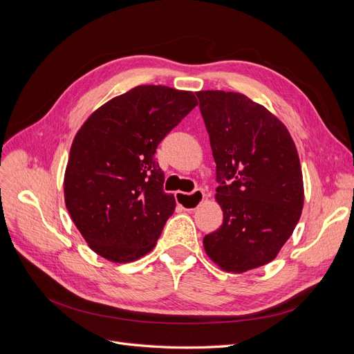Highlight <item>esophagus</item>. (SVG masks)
<instances>
[{"mask_svg": "<svg viewBox=\"0 0 354 354\" xmlns=\"http://www.w3.org/2000/svg\"><path fill=\"white\" fill-rule=\"evenodd\" d=\"M203 199H205V194H203V190H201V189L194 190L192 194H185V192H176L177 203L186 211L196 209L203 202Z\"/></svg>", "mask_w": 354, "mask_h": 354, "instance_id": "esophagus-1", "label": "esophagus"}]
</instances>
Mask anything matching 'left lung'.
<instances>
[{
  "mask_svg": "<svg viewBox=\"0 0 354 354\" xmlns=\"http://www.w3.org/2000/svg\"><path fill=\"white\" fill-rule=\"evenodd\" d=\"M217 164L223 224L203 238L221 270L243 273L276 259L301 216V164L288 128L245 94L196 93Z\"/></svg>",
  "mask_w": 354,
  "mask_h": 354,
  "instance_id": "obj_1",
  "label": "left lung"
}]
</instances>
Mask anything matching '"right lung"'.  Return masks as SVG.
<instances>
[{
  "instance_id": "obj_1",
  "label": "right lung",
  "mask_w": 354,
  "mask_h": 354,
  "mask_svg": "<svg viewBox=\"0 0 354 354\" xmlns=\"http://www.w3.org/2000/svg\"><path fill=\"white\" fill-rule=\"evenodd\" d=\"M192 91L138 85L95 109L75 136L65 205L90 248L112 263L151 252L176 208L155 152L195 108Z\"/></svg>"
}]
</instances>
